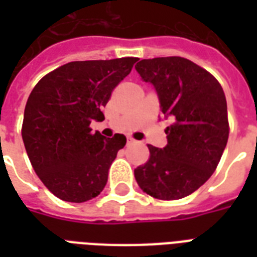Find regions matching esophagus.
Segmentation results:
<instances>
[{
	"label": "esophagus",
	"instance_id": "esophagus-1",
	"mask_svg": "<svg viewBox=\"0 0 257 257\" xmlns=\"http://www.w3.org/2000/svg\"><path fill=\"white\" fill-rule=\"evenodd\" d=\"M135 141H136V140H135V139H133V137H131V136L126 137V144H128V145L133 144V143H135Z\"/></svg>",
	"mask_w": 257,
	"mask_h": 257
}]
</instances>
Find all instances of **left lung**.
Instances as JSON below:
<instances>
[{"instance_id": "1", "label": "left lung", "mask_w": 257, "mask_h": 257, "mask_svg": "<svg viewBox=\"0 0 257 257\" xmlns=\"http://www.w3.org/2000/svg\"><path fill=\"white\" fill-rule=\"evenodd\" d=\"M136 70L155 85L161 110L171 116L172 124L165 129L168 144L163 149L148 145V161L135 169V177L155 199H183L211 177L225 149V94L208 70L187 58L141 60Z\"/></svg>"}]
</instances>
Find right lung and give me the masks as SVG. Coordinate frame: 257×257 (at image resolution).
I'll return each instance as SVG.
<instances>
[{
    "label": "right lung",
    "instance_id": "obj_1",
    "mask_svg": "<svg viewBox=\"0 0 257 257\" xmlns=\"http://www.w3.org/2000/svg\"><path fill=\"white\" fill-rule=\"evenodd\" d=\"M139 58L73 61L50 72L30 93L22 140L34 172L58 199L84 203L100 195L126 139L92 133L104 108Z\"/></svg>",
    "mask_w": 257,
    "mask_h": 257
}]
</instances>
